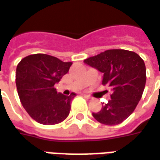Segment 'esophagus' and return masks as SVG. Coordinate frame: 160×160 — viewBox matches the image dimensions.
I'll return each instance as SVG.
<instances>
[{"instance_id":"1","label":"esophagus","mask_w":160,"mask_h":160,"mask_svg":"<svg viewBox=\"0 0 160 160\" xmlns=\"http://www.w3.org/2000/svg\"><path fill=\"white\" fill-rule=\"evenodd\" d=\"M84 97L86 98V99H92V97L90 95H86V94H84Z\"/></svg>"}]
</instances>
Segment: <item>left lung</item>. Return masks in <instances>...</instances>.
I'll use <instances>...</instances> for the list:
<instances>
[{"label":"left lung","mask_w":160,"mask_h":160,"mask_svg":"<svg viewBox=\"0 0 160 160\" xmlns=\"http://www.w3.org/2000/svg\"><path fill=\"white\" fill-rule=\"evenodd\" d=\"M84 62L103 72V85L111 87V99L101 110L92 112L93 118L104 125L122 123L139 102L146 86V66L140 56L124 49H111L86 59Z\"/></svg>","instance_id":"1"}]
</instances>
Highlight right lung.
<instances>
[{
	"label": "right lung",
	"instance_id": "1",
	"mask_svg": "<svg viewBox=\"0 0 160 160\" xmlns=\"http://www.w3.org/2000/svg\"><path fill=\"white\" fill-rule=\"evenodd\" d=\"M72 62H63L45 53L23 58L16 68L15 83L22 106L30 117L42 125H55L68 116L76 96L57 92L54 85L68 73Z\"/></svg>",
	"mask_w": 160,
	"mask_h": 160
}]
</instances>
